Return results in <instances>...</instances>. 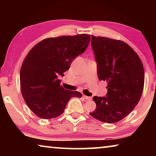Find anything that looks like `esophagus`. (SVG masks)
I'll use <instances>...</instances> for the list:
<instances>
[{"label":"esophagus","instance_id":"esophagus-1","mask_svg":"<svg viewBox=\"0 0 156 156\" xmlns=\"http://www.w3.org/2000/svg\"><path fill=\"white\" fill-rule=\"evenodd\" d=\"M83 98L85 100H91V97H89V96H84V95H83Z\"/></svg>","mask_w":156,"mask_h":156}]
</instances>
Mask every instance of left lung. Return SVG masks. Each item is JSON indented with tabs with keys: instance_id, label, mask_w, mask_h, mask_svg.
Instances as JSON below:
<instances>
[{
	"instance_id": "8db88e82",
	"label": "left lung",
	"mask_w": 156,
	"mask_h": 156,
	"mask_svg": "<svg viewBox=\"0 0 156 156\" xmlns=\"http://www.w3.org/2000/svg\"><path fill=\"white\" fill-rule=\"evenodd\" d=\"M98 63V77L107 81V97L93 98L96 109L90 115L98 120L115 123L138 105L144 83V71L137 53L125 42L91 35Z\"/></svg>"
}]
</instances>
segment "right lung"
Masks as SVG:
<instances>
[{
    "label": "right lung",
    "mask_w": 156,
    "mask_h": 156,
    "mask_svg": "<svg viewBox=\"0 0 156 156\" xmlns=\"http://www.w3.org/2000/svg\"><path fill=\"white\" fill-rule=\"evenodd\" d=\"M90 35L78 34L47 38L34 46L20 71V90L28 107L43 119L56 118L64 112L78 91L66 90L58 76L69 69L73 59L85 51Z\"/></svg>",
    "instance_id": "add662e5"
}]
</instances>
